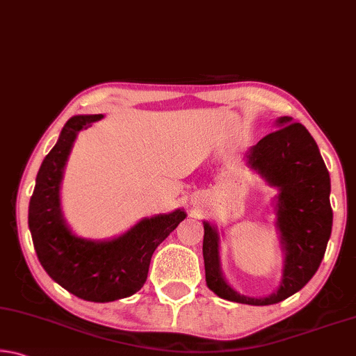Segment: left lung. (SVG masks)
I'll return each mask as SVG.
<instances>
[{"mask_svg": "<svg viewBox=\"0 0 356 356\" xmlns=\"http://www.w3.org/2000/svg\"><path fill=\"white\" fill-rule=\"evenodd\" d=\"M278 130L264 136L250 149L248 165L280 190L276 227L284 250V267L278 291L265 298L240 295L222 278L218 231L204 221V267L206 281L220 298L243 305H275L298 292L317 272L333 226L330 204V174L314 138L300 122L282 116Z\"/></svg>", "mask_w": 356, "mask_h": 356, "instance_id": "obj_1", "label": "left lung"}]
</instances>
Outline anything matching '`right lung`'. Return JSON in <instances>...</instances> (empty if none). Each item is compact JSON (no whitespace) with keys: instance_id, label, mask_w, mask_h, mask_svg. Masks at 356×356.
Here are the masks:
<instances>
[{"instance_id":"1","label":"right lung","mask_w":356,"mask_h":356,"mask_svg":"<svg viewBox=\"0 0 356 356\" xmlns=\"http://www.w3.org/2000/svg\"><path fill=\"white\" fill-rule=\"evenodd\" d=\"M102 114L70 118L40 165L29 201L28 225L39 262L53 281L78 298L106 303L140 291L147 280L154 251L185 220L182 209L144 218L118 238L92 242L76 237L65 225L59 185L78 131Z\"/></svg>"}]
</instances>
